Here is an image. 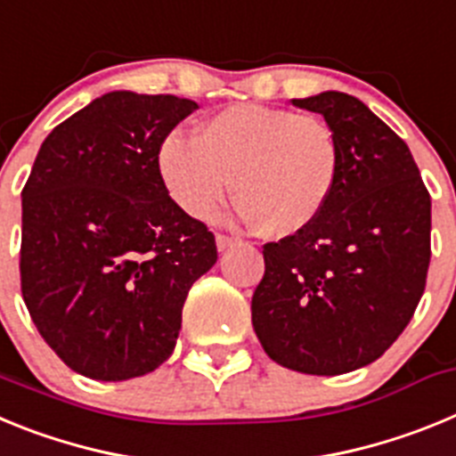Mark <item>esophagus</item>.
I'll use <instances>...</instances> for the list:
<instances>
[{
    "mask_svg": "<svg viewBox=\"0 0 456 456\" xmlns=\"http://www.w3.org/2000/svg\"><path fill=\"white\" fill-rule=\"evenodd\" d=\"M235 237H231V235H224V232H216V248H219V251H225V248H231L232 244H235Z\"/></svg>",
    "mask_w": 456,
    "mask_h": 456,
    "instance_id": "1",
    "label": "esophagus"
}]
</instances>
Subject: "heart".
I'll return each instance as SVG.
<instances>
[{
	"label": "heart",
	"instance_id": "heart-1",
	"mask_svg": "<svg viewBox=\"0 0 456 456\" xmlns=\"http://www.w3.org/2000/svg\"><path fill=\"white\" fill-rule=\"evenodd\" d=\"M171 199L193 219H212L235 191L240 215L267 237H289L315 224L340 173V146L317 116L240 102L171 134L157 155Z\"/></svg>",
	"mask_w": 456,
	"mask_h": 456
}]
</instances>
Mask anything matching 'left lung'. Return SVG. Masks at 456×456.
<instances>
[{
    "instance_id": "obj_1",
    "label": "left lung",
    "mask_w": 456,
    "mask_h": 456,
    "mask_svg": "<svg viewBox=\"0 0 456 456\" xmlns=\"http://www.w3.org/2000/svg\"><path fill=\"white\" fill-rule=\"evenodd\" d=\"M292 104L324 116L340 173L315 224L263 247L251 320L278 365L333 377L377 361L416 313L432 199L409 146L361 100L326 91Z\"/></svg>"
}]
</instances>
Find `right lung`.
Returning <instances> with one entry per match:
<instances>
[{
  "label": "right lung",
  "instance_id": "add662e5",
  "mask_svg": "<svg viewBox=\"0 0 456 456\" xmlns=\"http://www.w3.org/2000/svg\"><path fill=\"white\" fill-rule=\"evenodd\" d=\"M199 104L104 93L56 125L22 189L20 283L63 363L98 381L143 377L173 354L215 235L168 196L157 155Z\"/></svg>",
  "mask_w": 456,
  "mask_h": 456
}]
</instances>
